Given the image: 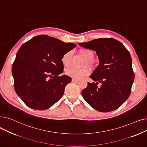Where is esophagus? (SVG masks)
I'll list each match as a JSON object with an SVG mask.
<instances>
[{
	"label": "esophagus",
	"mask_w": 147,
	"mask_h": 147,
	"mask_svg": "<svg viewBox=\"0 0 147 147\" xmlns=\"http://www.w3.org/2000/svg\"><path fill=\"white\" fill-rule=\"evenodd\" d=\"M79 80L78 79H72V82H78Z\"/></svg>",
	"instance_id": "obj_1"
}]
</instances>
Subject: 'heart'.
I'll list each match as a JSON object with an SVG mask.
<instances>
[{
    "label": "heart",
    "instance_id": "1",
    "mask_svg": "<svg viewBox=\"0 0 147 147\" xmlns=\"http://www.w3.org/2000/svg\"><path fill=\"white\" fill-rule=\"evenodd\" d=\"M79 53L86 59L85 61V64L88 66L92 67V61L94 58V53L91 50L87 48L80 49L79 51ZM73 53L71 51H69L64 53L61 58V61L64 66L68 67L71 64ZM89 69L86 68H76L71 67L67 68L65 70V74L71 77V78L76 79H79L82 78L83 77L86 76L89 74Z\"/></svg>",
    "mask_w": 147,
    "mask_h": 147
}]
</instances>
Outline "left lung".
<instances>
[{
	"mask_svg": "<svg viewBox=\"0 0 147 147\" xmlns=\"http://www.w3.org/2000/svg\"><path fill=\"white\" fill-rule=\"evenodd\" d=\"M79 45L96 51L99 59V64L90 76L96 82H88V86L82 91L83 98L100 112L119 109L129 98L135 78L128 50L113 38H100ZM99 82L101 87L97 86Z\"/></svg>",
	"mask_w": 147,
	"mask_h": 147,
	"instance_id": "8db88e82",
	"label": "left lung"
}]
</instances>
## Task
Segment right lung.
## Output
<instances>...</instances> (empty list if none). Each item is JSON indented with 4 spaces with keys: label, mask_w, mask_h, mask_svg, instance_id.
Returning a JSON list of instances; mask_svg holds the SVG:
<instances>
[{
    "label": "right lung",
    "mask_w": 147,
    "mask_h": 147,
    "mask_svg": "<svg viewBox=\"0 0 147 147\" xmlns=\"http://www.w3.org/2000/svg\"><path fill=\"white\" fill-rule=\"evenodd\" d=\"M47 35H39L23 44L12 67L14 89L31 109L45 110L63 96L71 82L63 72V55L76 47Z\"/></svg>",
    "instance_id": "add662e5"
}]
</instances>
